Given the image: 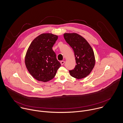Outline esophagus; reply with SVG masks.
<instances>
[{"instance_id": "1", "label": "esophagus", "mask_w": 123, "mask_h": 123, "mask_svg": "<svg viewBox=\"0 0 123 123\" xmlns=\"http://www.w3.org/2000/svg\"><path fill=\"white\" fill-rule=\"evenodd\" d=\"M60 63H61V64L62 65H64V63H65V61H61L60 62Z\"/></svg>"}]
</instances>
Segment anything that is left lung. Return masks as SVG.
<instances>
[{
    "instance_id": "obj_1",
    "label": "left lung",
    "mask_w": 123,
    "mask_h": 123,
    "mask_svg": "<svg viewBox=\"0 0 123 123\" xmlns=\"http://www.w3.org/2000/svg\"><path fill=\"white\" fill-rule=\"evenodd\" d=\"M66 41L74 51L76 64L74 69L69 70L71 75L82 79L88 75L94 67L95 60L93 50L87 41L76 33L64 34Z\"/></svg>"
}]
</instances>
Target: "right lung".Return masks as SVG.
Instances as JSON below:
<instances>
[{"label":"right lung","instance_id":"obj_1","mask_svg":"<svg viewBox=\"0 0 123 123\" xmlns=\"http://www.w3.org/2000/svg\"><path fill=\"white\" fill-rule=\"evenodd\" d=\"M58 38L56 35L42 33L30 44L25 56V65L30 74L39 81L48 82L55 76L61 66L52 47Z\"/></svg>","mask_w":123,"mask_h":123}]
</instances>
